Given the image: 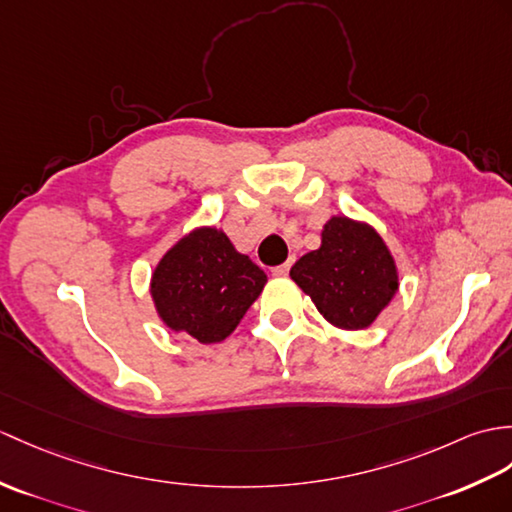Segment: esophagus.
<instances>
[{
    "mask_svg": "<svg viewBox=\"0 0 512 512\" xmlns=\"http://www.w3.org/2000/svg\"><path fill=\"white\" fill-rule=\"evenodd\" d=\"M290 266H292V259L285 261V264H281V266L272 268V275H275V277H285L290 272Z\"/></svg>",
    "mask_w": 512,
    "mask_h": 512,
    "instance_id": "obj_1",
    "label": "esophagus"
}]
</instances>
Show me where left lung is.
I'll use <instances>...</instances> for the list:
<instances>
[{"instance_id":"1","label":"left lung","mask_w":512,"mask_h":512,"mask_svg":"<svg viewBox=\"0 0 512 512\" xmlns=\"http://www.w3.org/2000/svg\"><path fill=\"white\" fill-rule=\"evenodd\" d=\"M318 312L342 329H364L397 292V268L386 244L371 227L331 218L318 251L303 255L290 270Z\"/></svg>"}]
</instances>
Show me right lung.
Here are the masks:
<instances>
[{
  "mask_svg": "<svg viewBox=\"0 0 512 512\" xmlns=\"http://www.w3.org/2000/svg\"><path fill=\"white\" fill-rule=\"evenodd\" d=\"M264 283V270L222 231L196 229L165 253L150 288L165 325L211 344L231 334Z\"/></svg>",
  "mask_w": 512,
  "mask_h": 512,
  "instance_id": "right-lung-1",
  "label": "right lung"
}]
</instances>
